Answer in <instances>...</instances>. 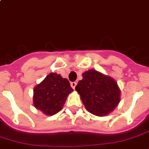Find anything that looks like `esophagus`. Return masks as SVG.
<instances>
[{
    "label": "esophagus",
    "instance_id": "34e87169",
    "mask_svg": "<svg viewBox=\"0 0 149 149\" xmlns=\"http://www.w3.org/2000/svg\"><path fill=\"white\" fill-rule=\"evenodd\" d=\"M76 85H77V83H76V82H72L71 83V87L73 89H75V87H76Z\"/></svg>",
    "mask_w": 149,
    "mask_h": 149
}]
</instances>
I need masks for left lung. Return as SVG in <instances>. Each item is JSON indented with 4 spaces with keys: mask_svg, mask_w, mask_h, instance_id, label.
Segmentation results:
<instances>
[{
    "mask_svg": "<svg viewBox=\"0 0 149 149\" xmlns=\"http://www.w3.org/2000/svg\"><path fill=\"white\" fill-rule=\"evenodd\" d=\"M76 86L87 111L96 116H105L114 111L120 102V89L115 80L95 69L82 74Z\"/></svg>",
    "mask_w": 149,
    "mask_h": 149,
    "instance_id": "1",
    "label": "left lung"
}]
</instances>
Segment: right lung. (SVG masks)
I'll use <instances>...</instances> for the list:
<instances>
[{"label": "right lung", "mask_w": 149, "mask_h": 149, "mask_svg": "<svg viewBox=\"0 0 149 149\" xmlns=\"http://www.w3.org/2000/svg\"><path fill=\"white\" fill-rule=\"evenodd\" d=\"M73 91L69 81L54 72L47 76L34 88L33 103L47 115H54L62 109L67 96Z\"/></svg>", "instance_id": "1"}]
</instances>
